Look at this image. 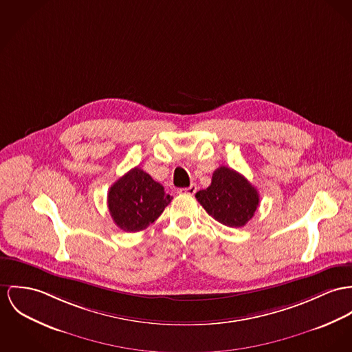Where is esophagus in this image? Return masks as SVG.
I'll list each match as a JSON object with an SVG mask.
<instances>
[{"instance_id": "obj_1", "label": "esophagus", "mask_w": 352, "mask_h": 352, "mask_svg": "<svg viewBox=\"0 0 352 352\" xmlns=\"http://www.w3.org/2000/svg\"><path fill=\"white\" fill-rule=\"evenodd\" d=\"M195 191H197V185H195V184H191L189 188L181 189L178 192H179V194H186V195H192Z\"/></svg>"}]
</instances>
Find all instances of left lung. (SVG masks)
<instances>
[{
  "instance_id": "1",
  "label": "left lung",
  "mask_w": 352,
  "mask_h": 352,
  "mask_svg": "<svg viewBox=\"0 0 352 352\" xmlns=\"http://www.w3.org/2000/svg\"><path fill=\"white\" fill-rule=\"evenodd\" d=\"M197 201L219 223L241 228L254 216L260 197L252 184L233 168L218 167L208 189L195 194Z\"/></svg>"
}]
</instances>
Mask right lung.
<instances>
[{
    "mask_svg": "<svg viewBox=\"0 0 352 352\" xmlns=\"http://www.w3.org/2000/svg\"><path fill=\"white\" fill-rule=\"evenodd\" d=\"M171 198L160 182L134 167L109 188L107 204L115 225L124 232L135 233L161 216Z\"/></svg>",
    "mask_w": 352,
    "mask_h": 352,
    "instance_id": "1",
    "label": "right lung"
}]
</instances>
